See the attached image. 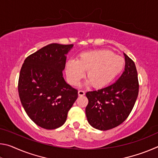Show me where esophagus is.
<instances>
[{
    "label": "esophagus",
    "instance_id": "1",
    "mask_svg": "<svg viewBox=\"0 0 158 158\" xmlns=\"http://www.w3.org/2000/svg\"><path fill=\"white\" fill-rule=\"evenodd\" d=\"M79 96H84L85 95V92L84 90H79L78 91Z\"/></svg>",
    "mask_w": 158,
    "mask_h": 158
}]
</instances>
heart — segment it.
I'll use <instances>...</instances> for the list:
<instances>
[{
  "label": "heart",
  "instance_id": "obj_1",
  "mask_svg": "<svg viewBox=\"0 0 158 158\" xmlns=\"http://www.w3.org/2000/svg\"><path fill=\"white\" fill-rule=\"evenodd\" d=\"M125 67L123 58L109 50L99 49L83 52L78 59L66 62L65 73L69 82L77 85L85 74L89 80L86 84H93L97 89L105 87L121 73Z\"/></svg>",
  "mask_w": 158,
  "mask_h": 158
}]
</instances>
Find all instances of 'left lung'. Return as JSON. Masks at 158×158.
<instances>
[{
	"mask_svg": "<svg viewBox=\"0 0 158 158\" xmlns=\"http://www.w3.org/2000/svg\"><path fill=\"white\" fill-rule=\"evenodd\" d=\"M125 70L116 81L85 95L89 104L85 115L89 123L99 130H108L125 121L135 105L139 93L135 63L123 53Z\"/></svg>",
	"mask_w": 158,
	"mask_h": 158,
	"instance_id": "8db88e82",
	"label": "left lung"
}]
</instances>
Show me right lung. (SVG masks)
Masks as SVG:
<instances>
[{
	"mask_svg": "<svg viewBox=\"0 0 158 158\" xmlns=\"http://www.w3.org/2000/svg\"><path fill=\"white\" fill-rule=\"evenodd\" d=\"M73 44H50L26 58L18 90L23 109L35 123L47 130L65 123L78 91L63 77L66 55Z\"/></svg>",
	"mask_w": 158,
	"mask_h": 158,
	"instance_id": "1",
	"label": "right lung"
}]
</instances>
